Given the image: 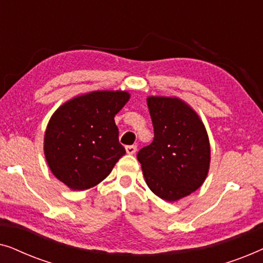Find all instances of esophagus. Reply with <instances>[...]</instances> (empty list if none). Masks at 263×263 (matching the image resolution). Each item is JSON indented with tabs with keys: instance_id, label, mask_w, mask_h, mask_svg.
<instances>
[{
	"instance_id": "1",
	"label": "esophagus",
	"mask_w": 263,
	"mask_h": 263,
	"mask_svg": "<svg viewBox=\"0 0 263 263\" xmlns=\"http://www.w3.org/2000/svg\"><path fill=\"white\" fill-rule=\"evenodd\" d=\"M125 151H127L128 154H134L136 151H138V147L135 145H132V146H125Z\"/></svg>"
}]
</instances>
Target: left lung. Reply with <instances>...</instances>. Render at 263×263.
<instances>
[{"mask_svg": "<svg viewBox=\"0 0 263 263\" xmlns=\"http://www.w3.org/2000/svg\"><path fill=\"white\" fill-rule=\"evenodd\" d=\"M147 105L154 138L136 157L148 188L160 199L174 202L195 192L206 179L210 140L202 121L181 99L148 97Z\"/></svg>", "mask_w": 263, "mask_h": 263, "instance_id": "left-lung-1", "label": "left lung"}]
</instances>
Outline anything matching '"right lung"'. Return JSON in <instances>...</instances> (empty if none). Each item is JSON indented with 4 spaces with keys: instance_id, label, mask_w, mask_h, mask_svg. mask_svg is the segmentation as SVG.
I'll list each match as a JSON object with an SVG mask.
<instances>
[{
    "instance_id": "obj_1",
    "label": "right lung",
    "mask_w": 263,
    "mask_h": 263,
    "mask_svg": "<svg viewBox=\"0 0 263 263\" xmlns=\"http://www.w3.org/2000/svg\"><path fill=\"white\" fill-rule=\"evenodd\" d=\"M129 98L124 91H93L68 100L50 118L44 154L50 170L68 188L97 185L124 156L114 117Z\"/></svg>"
}]
</instances>
